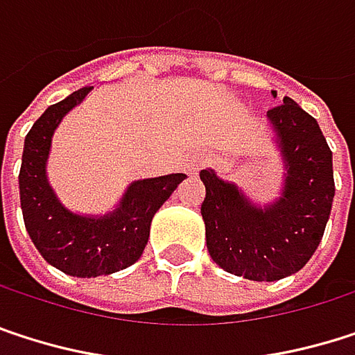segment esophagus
<instances>
[{
    "instance_id": "34e87169",
    "label": "esophagus",
    "mask_w": 355,
    "mask_h": 355,
    "mask_svg": "<svg viewBox=\"0 0 355 355\" xmlns=\"http://www.w3.org/2000/svg\"><path fill=\"white\" fill-rule=\"evenodd\" d=\"M200 165H202V159L200 157H192L190 163H188V171H198Z\"/></svg>"
}]
</instances>
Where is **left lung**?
Wrapping results in <instances>:
<instances>
[{
  "mask_svg": "<svg viewBox=\"0 0 355 355\" xmlns=\"http://www.w3.org/2000/svg\"><path fill=\"white\" fill-rule=\"evenodd\" d=\"M287 163L283 196L252 207L234 184L202 169L200 213L211 259L250 281L283 279L310 261L324 234L335 196L333 153L312 115L289 96L266 111Z\"/></svg>",
  "mask_w": 355,
  "mask_h": 355,
  "instance_id": "8db88e82",
  "label": "left lung"
}]
</instances>
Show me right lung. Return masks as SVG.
I'll return each instance as SVG.
<instances>
[{"instance_id":"1","label":"right lung","mask_w":355,"mask_h":355,"mask_svg":"<svg viewBox=\"0 0 355 355\" xmlns=\"http://www.w3.org/2000/svg\"><path fill=\"white\" fill-rule=\"evenodd\" d=\"M90 89L83 87L47 107L35 121L24 140L18 175L22 217L33 244L49 265L72 277L111 275L134 265L146 248L155 213L186 178L184 173H171L134 182L119 209L109 217L89 219L66 211L49 188L45 161L53 130Z\"/></svg>"}]
</instances>
